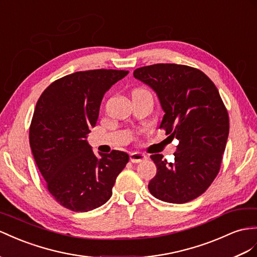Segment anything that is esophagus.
I'll return each mask as SVG.
<instances>
[{
	"mask_svg": "<svg viewBox=\"0 0 257 257\" xmlns=\"http://www.w3.org/2000/svg\"><path fill=\"white\" fill-rule=\"evenodd\" d=\"M146 160H147V156L142 153L135 152V153L130 154V161L133 163H141Z\"/></svg>",
	"mask_w": 257,
	"mask_h": 257,
	"instance_id": "1",
	"label": "esophagus"
}]
</instances>
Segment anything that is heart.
<instances>
[{"mask_svg":"<svg viewBox=\"0 0 257 257\" xmlns=\"http://www.w3.org/2000/svg\"><path fill=\"white\" fill-rule=\"evenodd\" d=\"M138 91H141V90H138ZM142 91H144V90H142Z\"/></svg>","mask_w":257,"mask_h":257,"instance_id":"b5f03b06","label":"heart"}]
</instances>
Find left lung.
<instances>
[{
	"label": "left lung",
	"mask_w": 257,
	"mask_h": 257,
	"mask_svg": "<svg viewBox=\"0 0 257 257\" xmlns=\"http://www.w3.org/2000/svg\"><path fill=\"white\" fill-rule=\"evenodd\" d=\"M134 76L156 92L165 111L160 128L179 140L175 162L151 155L157 172L150 192L168 203L192 201L218 175L226 149L229 116L219 92L203 71L187 65L144 66Z\"/></svg>",
	"instance_id": "left-lung-1"
}]
</instances>
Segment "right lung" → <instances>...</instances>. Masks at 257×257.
Here are the masks:
<instances>
[{
  "label": "right lung",
  "mask_w": 257,
  "mask_h": 257,
  "mask_svg": "<svg viewBox=\"0 0 257 257\" xmlns=\"http://www.w3.org/2000/svg\"><path fill=\"white\" fill-rule=\"evenodd\" d=\"M128 72L77 71L52 82L37 102L29 128L32 155L49 192L72 212L106 203L129 161L127 153L116 150L96 156L85 140L105 92Z\"/></svg>",
  "instance_id": "obj_1"
}]
</instances>
